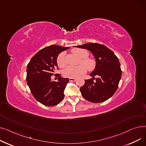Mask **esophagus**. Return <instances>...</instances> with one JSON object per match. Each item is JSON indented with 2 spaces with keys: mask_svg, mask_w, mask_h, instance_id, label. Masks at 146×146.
<instances>
[{
  "mask_svg": "<svg viewBox=\"0 0 146 146\" xmlns=\"http://www.w3.org/2000/svg\"><path fill=\"white\" fill-rule=\"evenodd\" d=\"M69 80H70V82H75L76 80V79H74V78H69Z\"/></svg>",
  "mask_w": 146,
  "mask_h": 146,
  "instance_id": "34e87169",
  "label": "esophagus"
}]
</instances>
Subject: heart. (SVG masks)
Segmentation results:
<instances>
[{
  "instance_id": "heart-1",
  "label": "heart",
  "mask_w": 146,
  "mask_h": 146,
  "mask_svg": "<svg viewBox=\"0 0 146 146\" xmlns=\"http://www.w3.org/2000/svg\"><path fill=\"white\" fill-rule=\"evenodd\" d=\"M72 52L75 55L78 56L82 59V62L85 64L86 66L84 64H80L78 66H68L63 71V74L67 78H77L79 76L86 73L87 68L89 70H92L95 67V61L88 58L89 56V52L87 50L81 48H75L72 50ZM57 63L58 67L63 68L66 66V62L65 60V53L61 52L58 56L57 58Z\"/></svg>"
}]
</instances>
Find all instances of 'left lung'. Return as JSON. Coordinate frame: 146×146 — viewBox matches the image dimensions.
<instances>
[{
    "instance_id": "8db88e82",
    "label": "left lung",
    "mask_w": 146,
    "mask_h": 146,
    "mask_svg": "<svg viewBox=\"0 0 146 146\" xmlns=\"http://www.w3.org/2000/svg\"><path fill=\"white\" fill-rule=\"evenodd\" d=\"M74 47L87 49L92 53L96 61L94 70L89 74L92 79L85 80V84L80 89L82 96L94 103L106 101L117 90L121 78L118 58L112 51L101 44L89 42Z\"/></svg>"
}]
</instances>
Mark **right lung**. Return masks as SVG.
<instances>
[{
  "instance_id": "add662e5",
  "label": "right lung",
  "mask_w": 146,
  "mask_h": 146,
  "mask_svg": "<svg viewBox=\"0 0 146 146\" xmlns=\"http://www.w3.org/2000/svg\"><path fill=\"white\" fill-rule=\"evenodd\" d=\"M68 48L58 45L46 47L36 53L27 66L28 85L36 100L45 106L57 105L64 97V92L69 79L58 74L56 76L59 79L56 82L51 77L57 67L58 54Z\"/></svg>"
}]
</instances>
